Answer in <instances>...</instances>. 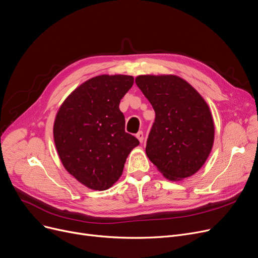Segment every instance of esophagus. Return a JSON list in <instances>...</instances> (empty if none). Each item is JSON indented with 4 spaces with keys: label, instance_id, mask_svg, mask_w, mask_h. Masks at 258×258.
I'll use <instances>...</instances> for the list:
<instances>
[{
    "label": "esophagus",
    "instance_id": "esophagus-1",
    "mask_svg": "<svg viewBox=\"0 0 258 258\" xmlns=\"http://www.w3.org/2000/svg\"><path fill=\"white\" fill-rule=\"evenodd\" d=\"M136 137H137V139L140 141V143L143 142V133H142V132H138V133L136 134Z\"/></svg>",
    "mask_w": 258,
    "mask_h": 258
}]
</instances>
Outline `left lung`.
Instances as JSON below:
<instances>
[{"label": "left lung", "instance_id": "1", "mask_svg": "<svg viewBox=\"0 0 258 258\" xmlns=\"http://www.w3.org/2000/svg\"><path fill=\"white\" fill-rule=\"evenodd\" d=\"M137 86L155 110L145 152L171 181L197 173L214 143V121L206 100L175 75H141Z\"/></svg>", "mask_w": 258, "mask_h": 258}]
</instances>
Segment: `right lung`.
Segmentation results:
<instances>
[{
	"label": "right lung",
	"instance_id": "right-lung-1",
	"mask_svg": "<svg viewBox=\"0 0 258 258\" xmlns=\"http://www.w3.org/2000/svg\"><path fill=\"white\" fill-rule=\"evenodd\" d=\"M133 76L100 75L78 86L61 104L53 140L65 170L88 188L104 191L121 177L128 154L139 145L125 133L120 100Z\"/></svg>",
	"mask_w": 258,
	"mask_h": 258
}]
</instances>
